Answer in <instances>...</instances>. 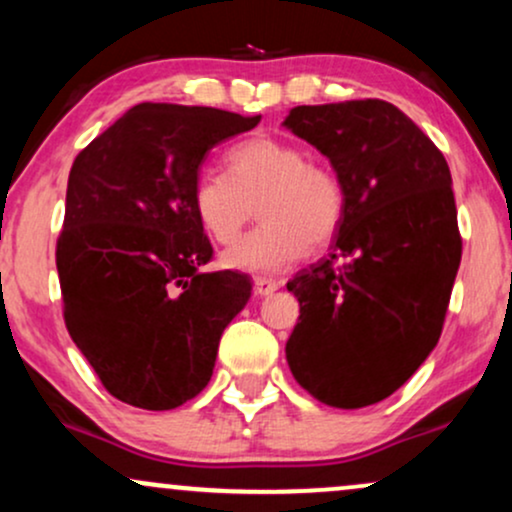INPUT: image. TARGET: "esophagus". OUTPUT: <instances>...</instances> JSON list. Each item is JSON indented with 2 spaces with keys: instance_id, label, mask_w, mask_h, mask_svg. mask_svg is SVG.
<instances>
[{
  "instance_id": "34e87169",
  "label": "esophagus",
  "mask_w": 512,
  "mask_h": 512,
  "mask_svg": "<svg viewBox=\"0 0 512 512\" xmlns=\"http://www.w3.org/2000/svg\"><path fill=\"white\" fill-rule=\"evenodd\" d=\"M252 289H255V296H272V293L279 289V281L274 279H264V276H257L255 284H252Z\"/></svg>"
}]
</instances>
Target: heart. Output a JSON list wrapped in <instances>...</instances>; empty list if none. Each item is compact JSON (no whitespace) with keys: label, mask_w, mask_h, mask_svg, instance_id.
<instances>
[{"label":"heart","mask_w":512,"mask_h":512,"mask_svg":"<svg viewBox=\"0 0 512 512\" xmlns=\"http://www.w3.org/2000/svg\"><path fill=\"white\" fill-rule=\"evenodd\" d=\"M255 202L262 226L223 252L221 264L233 272L279 274L308 248H325L337 236L346 190L332 166L279 137L238 144L228 154V175L204 170L192 185L199 226L221 245L238 238Z\"/></svg>","instance_id":"1"}]
</instances>
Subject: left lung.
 <instances>
[{"instance_id":"1","label":"left lung","mask_w":512,"mask_h":512,"mask_svg":"<svg viewBox=\"0 0 512 512\" xmlns=\"http://www.w3.org/2000/svg\"><path fill=\"white\" fill-rule=\"evenodd\" d=\"M284 125L330 158L346 190L330 257L286 284L301 303L286 361L322 404L368 407L407 383L443 332L462 260L448 161L378 98L298 105Z\"/></svg>"}]
</instances>
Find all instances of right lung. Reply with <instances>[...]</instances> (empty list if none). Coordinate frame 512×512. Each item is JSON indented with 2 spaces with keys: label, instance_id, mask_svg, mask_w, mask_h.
<instances>
[{
  "label": "right lung",
  "instance_id": "right-lung-1",
  "mask_svg": "<svg viewBox=\"0 0 512 512\" xmlns=\"http://www.w3.org/2000/svg\"><path fill=\"white\" fill-rule=\"evenodd\" d=\"M260 120L139 103L74 158L55 252L64 325L120 402L175 409L211 380L252 284L231 269L202 272L214 248L192 185L216 144Z\"/></svg>",
  "mask_w": 512,
  "mask_h": 512
}]
</instances>
